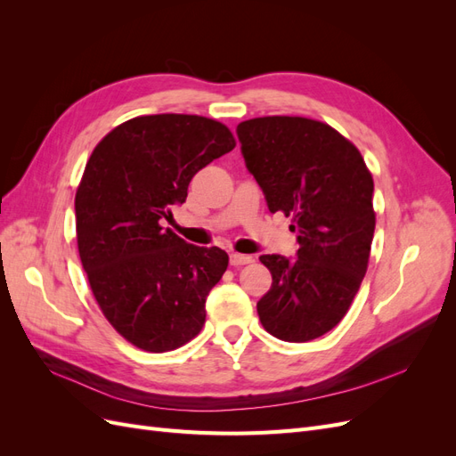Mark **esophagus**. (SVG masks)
Returning <instances> with one entry per match:
<instances>
[{"mask_svg": "<svg viewBox=\"0 0 456 456\" xmlns=\"http://www.w3.org/2000/svg\"><path fill=\"white\" fill-rule=\"evenodd\" d=\"M253 256L251 255H241V253H232L230 255V265L232 266H243V265H251Z\"/></svg>", "mask_w": 456, "mask_h": 456, "instance_id": "esophagus-1", "label": "esophagus"}]
</instances>
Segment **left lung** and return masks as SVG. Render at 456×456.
<instances>
[{
  "label": "left lung",
  "instance_id": "left-lung-1",
  "mask_svg": "<svg viewBox=\"0 0 456 456\" xmlns=\"http://www.w3.org/2000/svg\"><path fill=\"white\" fill-rule=\"evenodd\" d=\"M236 133L270 213L293 216L298 241L297 258L260 256L272 273L256 302L260 323L285 342L314 340L340 323L367 272L372 176L360 150L322 121L255 118Z\"/></svg>",
  "mask_w": 456,
  "mask_h": 456
}]
</instances>
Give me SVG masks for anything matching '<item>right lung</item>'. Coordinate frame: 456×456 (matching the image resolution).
<instances>
[{
  "instance_id": "right-lung-1",
  "label": "right lung",
  "mask_w": 456,
  "mask_h": 456,
  "mask_svg": "<svg viewBox=\"0 0 456 456\" xmlns=\"http://www.w3.org/2000/svg\"><path fill=\"white\" fill-rule=\"evenodd\" d=\"M233 146L220 121L156 114L121 123L93 150L76 191L79 258L104 317L136 348H181L205 323L228 255L161 224L191 176Z\"/></svg>"
}]
</instances>
